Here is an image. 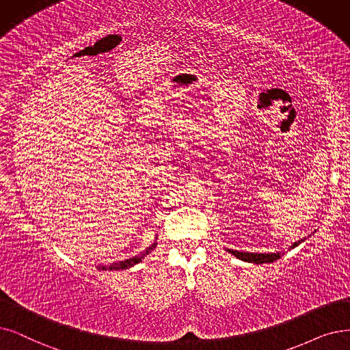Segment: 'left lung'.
<instances>
[{
	"label": "left lung",
	"instance_id": "1",
	"mask_svg": "<svg viewBox=\"0 0 350 350\" xmlns=\"http://www.w3.org/2000/svg\"><path fill=\"white\" fill-rule=\"evenodd\" d=\"M303 240L297 241L291 245L297 247ZM231 254H234L237 258H241L243 261H248V262H254V264H264V262H273L275 260L280 258V254H258V253H243V251H235V250H228Z\"/></svg>",
	"mask_w": 350,
	"mask_h": 350
}]
</instances>
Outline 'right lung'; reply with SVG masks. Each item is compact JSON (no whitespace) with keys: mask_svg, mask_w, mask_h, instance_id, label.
Returning a JSON list of instances; mask_svg holds the SVG:
<instances>
[{"mask_svg":"<svg viewBox=\"0 0 350 350\" xmlns=\"http://www.w3.org/2000/svg\"><path fill=\"white\" fill-rule=\"evenodd\" d=\"M155 245H157V243H153L150 247H148V248H146V251H145V253H144L142 256L132 257V258H129V260L119 261V262H113V264H109V265H99V269H102V270H122V269L132 267V265L137 264L139 261H142V258H144L148 253H150V251H152L153 248H155Z\"/></svg>","mask_w":350,"mask_h":350,"instance_id":"1","label":"right lung"}]
</instances>
